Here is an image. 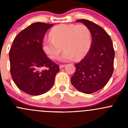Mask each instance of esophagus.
<instances>
[{"mask_svg":"<svg viewBox=\"0 0 128 128\" xmlns=\"http://www.w3.org/2000/svg\"><path fill=\"white\" fill-rule=\"evenodd\" d=\"M64 66H65V65H63V64H60V65H59V68H60V69H62V68H64Z\"/></svg>","mask_w":128,"mask_h":128,"instance_id":"obj_1","label":"esophagus"}]
</instances>
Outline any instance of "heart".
<instances>
[{
  "label": "heart",
  "instance_id": "1",
  "mask_svg": "<svg viewBox=\"0 0 128 128\" xmlns=\"http://www.w3.org/2000/svg\"><path fill=\"white\" fill-rule=\"evenodd\" d=\"M90 45V32L86 25L61 24L51 30L50 37L42 41V48L52 60H57L64 49L61 60L69 61L75 58L76 59L83 58L88 52Z\"/></svg>",
  "mask_w": 128,
  "mask_h": 128
}]
</instances>
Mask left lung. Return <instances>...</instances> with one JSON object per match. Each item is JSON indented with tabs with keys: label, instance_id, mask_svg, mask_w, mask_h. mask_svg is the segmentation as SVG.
Returning <instances> with one entry per match:
<instances>
[{
	"label": "left lung",
	"instance_id": "obj_1",
	"mask_svg": "<svg viewBox=\"0 0 128 128\" xmlns=\"http://www.w3.org/2000/svg\"><path fill=\"white\" fill-rule=\"evenodd\" d=\"M76 22L83 23L88 28L92 41L87 55L75 64L76 71L70 81L72 86L82 93L93 94L104 88L113 74V42L109 34L100 26L85 19Z\"/></svg>",
	"mask_w": 128,
	"mask_h": 128
}]
</instances>
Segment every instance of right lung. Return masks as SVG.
Masks as SVG:
<instances>
[{
  "mask_svg": "<svg viewBox=\"0 0 128 128\" xmlns=\"http://www.w3.org/2000/svg\"><path fill=\"white\" fill-rule=\"evenodd\" d=\"M53 24L36 22L20 32L9 51L10 74L17 87L31 95H40L54 83L58 64L49 59L42 48L45 33Z\"/></svg>",
  "mask_w": 128,
  "mask_h": 128,
  "instance_id": "right-lung-1",
  "label": "right lung"
}]
</instances>
